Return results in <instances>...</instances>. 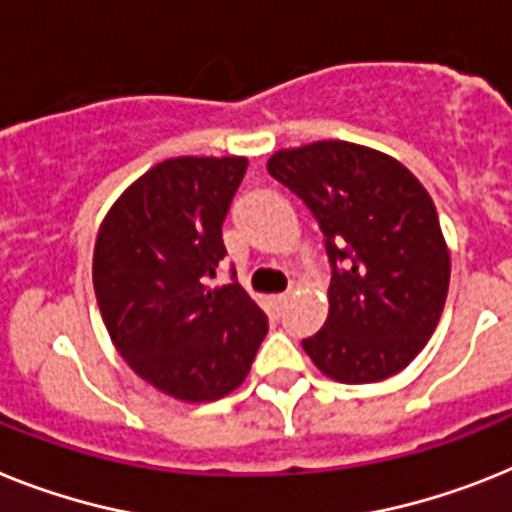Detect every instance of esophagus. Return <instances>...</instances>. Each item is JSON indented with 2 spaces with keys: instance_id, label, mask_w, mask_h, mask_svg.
<instances>
[{
  "instance_id": "obj_1",
  "label": "esophagus",
  "mask_w": 512,
  "mask_h": 512,
  "mask_svg": "<svg viewBox=\"0 0 512 512\" xmlns=\"http://www.w3.org/2000/svg\"><path fill=\"white\" fill-rule=\"evenodd\" d=\"M289 299H291V294H276L273 299H270V307H273V312H276L278 317H281L283 307H286V302H289Z\"/></svg>"
}]
</instances>
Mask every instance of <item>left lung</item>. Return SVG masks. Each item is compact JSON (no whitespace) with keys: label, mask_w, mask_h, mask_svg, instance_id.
Instances as JSON below:
<instances>
[{"label":"left lung","mask_w":512,"mask_h":512,"mask_svg":"<svg viewBox=\"0 0 512 512\" xmlns=\"http://www.w3.org/2000/svg\"><path fill=\"white\" fill-rule=\"evenodd\" d=\"M268 171L315 216L333 270L328 320L302 341L309 359L349 385L401 372L448 296L450 255L432 197L398 161L343 140L278 150Z\"/></svg>","instance_id":"8db88e82"}]
</instances>
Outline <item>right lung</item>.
I'll use <instances>...</instances> for the list:
<instances>
[{
	"label": "right lung",
	"mask_w": 512,
	"mask_h": 512,
	"mask_svg": "<svg viewBox=\"0 0 512 512\" xmlns=\"http://www.w3.org/2000/svg\"><path fill=\"white\" fill-rule=\"evenodd\" d=\"M247 158H169L143 174L103 221L93 286L111 341L137 375L179 401H216L247 377L268 317L231 281L221 226Z\"/></svg>",
	"instance_id": "1"
}]
</instances>
